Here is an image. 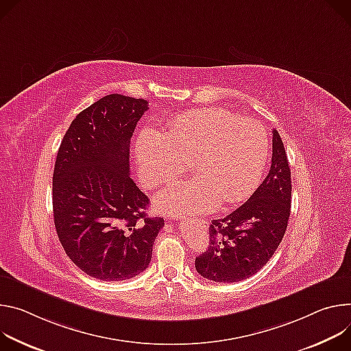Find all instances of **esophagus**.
Returning a JSON list of instances; mask_svg holds the SVG:
<instances>
[{"mask_svg":"<svg viewBox=\"0 0 351 351\" xmlns=\"http://www.w3.org/2000/svg\"><path fill=\"white\" fill-rule=\"evenodd\" d=\"M178 219H181V216H176V220H178ZM195 221H197L198 226H201V227H208V221L204 220V219H198V220H195Z\"/></svg>","mask_w":351,"mask_h":351,"instance_id":"obj_1","label":"esophagus"}]
</instances>
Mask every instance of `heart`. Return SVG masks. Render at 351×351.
<instances>
[{
	"label": "heart",
	"mask_w": 351,
	"mask_h": 351,
	"mask_svg": "<svg viewBox=\"0 0 351 351\" xmlns=\"http://www.w3.org/2000/svg\"><path fill=\"white\" fill-rule=\"evenodd\" d=\"M267 145L255 120L221 108L192 110L169 121L163 134L143 130L136 162L149 188L174 181L191 165L197 180L163 189L156 202L170 213H205L251 195L266 166Z\"/></svg>",
	"instance_id": "obj_1"
}]
</instances>
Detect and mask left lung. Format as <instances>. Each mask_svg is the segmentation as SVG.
<instances>
[{
    "instance_id": "obj_1",
    "label": "left lung",
    "mask_w": 351,
    "mask_h": 351,
    "mask_svg": "<svg viewBox=\"0 0 351 351\" xmlns=\"http://www.w3.org/2000/svg\"><path fill=\"white\" fill-rule=\"evenodd\" d=\"M271 166L251 198L209 227V245L195 259L198 274L217 283H236L259 271L280 245L291 208V173L283 141L271 139Z\"/></svg>"
}]
</instances>
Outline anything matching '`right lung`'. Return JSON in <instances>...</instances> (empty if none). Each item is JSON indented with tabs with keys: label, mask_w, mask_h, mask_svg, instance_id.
Segmentation results:
<instances>
[{
	"label": "right lung",
	"mask_w": 351,
	"mask_h": 351,
	"mask_svg": "<svg viewBox=\"0 0 351 351\" xmlns=\"http://www.w3.org/2000/svg\"><path fill=\"white\" fill-rule=\"evenodd\" d=\"M145 99L108 95L81 111L65 132L53 176L60 243L86 275L103 282L138 276L165 226L130 177V143Z\"/></svg>",
	"instance_id": "add662e5"
}]
</instances>
